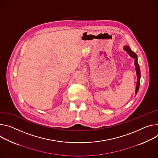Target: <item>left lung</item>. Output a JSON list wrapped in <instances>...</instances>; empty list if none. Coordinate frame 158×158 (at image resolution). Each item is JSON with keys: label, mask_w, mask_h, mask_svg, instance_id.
<instances>
[{"label": "left lung", "mask_w": 158, "mask_h": 158, "mask_svg": "<svg viewBox=\"0 0 158 158\" xmlns=\"http://www.w3.org/2000/svg\"><path fill=\"white\" fill-rule=\"evenodd\" d=\"M124 49L135 60L134 63H135V66L136 73H137V85H136V89H135V94H136L139 89L140 79V67H139V64L137 62V56L133 51H132V50L131 49L130 47H129V46L125 47Z\"/></svg>", "instance_id": "obj_1"}]
</instances>
